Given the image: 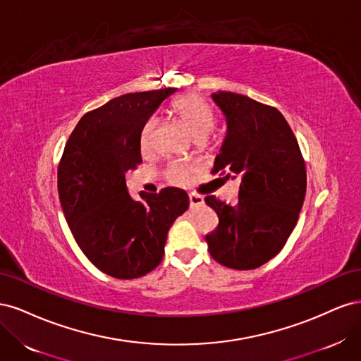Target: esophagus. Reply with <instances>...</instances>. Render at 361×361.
I'll list each match as a JSON object with an SVG mask.
<instances>
[{
	"instance_id": "34e87169",
	"label": "esophagus",
	"mask_w": 361,
	"mask_h": 361,
	"mask_svg": "<svg viewBox=\"0 0 361 361\" xmlns=\"http://www.w3.org/2000/svg\"><path fill=\"white\" fill-rule=\"evenodd\" d=\"M203 204H204V199L202 197V195L195 194V192H190V206L191 207H199Z\"/></svg>"
}]
</instances>
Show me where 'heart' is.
I'll use <instances>...</instances> for the list:
<instances>
[{"label": "heart", "mask_w": 361, "mask_h": 361, "mask_svg": "<svg viewBox=\"0 0 361 361\" xmlns=\"http://www.w3.org/2000/svg\"><path fill=\"white\" fill-rule=\"evenodd\" d=\"M173 110L176 116L180 118V122L188 129V133L195 138H206L214 128V114L211 108L207 106L200 97L194 94L182 96L173 104ZM155 130V120H149L141 130L140 145L145 150L150 147L152 137H154ZM169 178L174 183H185L188 180L190 171L188 169L182 166V164H171L169 167Z\"/></svg>", "instance_id": "heart-1"}]
</instances>
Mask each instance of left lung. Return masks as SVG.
<instances>
[{"label": "left lung", "instance_id": "left-lung-1", "mask_svg": "<svg viewBox=\"0 0 361 361\" xmlns=\"http://www.w3.org/2000/svg\"><path fill=\"white\" fill-rule=\"evenodd\" d=\"M226 118L212 173L239 179L235 206L207 195L218 227L206 236L211 256L227 268L255 269L280 253L305 197V166L289 123L274 106L232 92L211 94Z\"/></svg>", "mask_w": 361, "mask_h": 361}]
</instances>
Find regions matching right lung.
Segmentation results:
<instances>
[{"instance_id":"right-lung-1","label":"right lung","mask_w":361,"mask_h":361,"mask_svg":"<svg viewBox=\"0 0 361 361\" xmlns=\"http://www.w3.org/2000/svg\"><path fill=\"white\" fill-rule=\"evenodd\" d=\"M176 89L128 93L81 117L59 166V195L76 244L105 274L129 280L162 260L188 194L169 187L130 197L125 173L141 162L140 137L149 117Z\"/></svg>"}]
</instances>
